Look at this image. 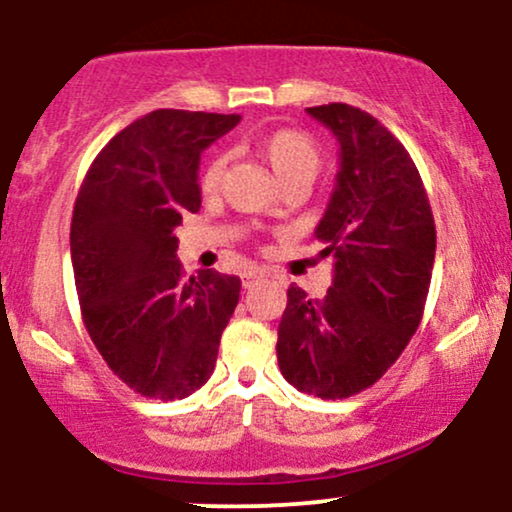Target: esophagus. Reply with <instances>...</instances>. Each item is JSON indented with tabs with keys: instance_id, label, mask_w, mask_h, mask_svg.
<instances>
[{
	"instance_id": "1",
	"label": "esophagus",
	"mask_w": 512,
	"mask_h": 512,
	"mask_svg": "<svg viewBox=\"0 0 512 512\" xmlns=\"http://www.w3.org/2000/svg\"><path fill=\"white\" fill-rule=\"evenodd\" d=\"M262 272H257V269H252V272H245L243 274V286H245V289H250V286H255L257 284V281H260L262 279Z\"/></svg>"
}]
</instances>
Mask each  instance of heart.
<instances>
[{
	"label": "heart",
	"mask_w": 512,
	"mask_h": 512,
	"mask_svg": "<svg viewBox=\"0 0 512 512\" xmlns=\"http://www.w3.org/2000/svg\"><path fill=\"white\" fill-rule=\"evenodd\" d=\"M257 156L267 163L269 170L276 175L281 185L291 180H308L313 182L317 170L322 166L320 146L310 134L301 129H274V132L264 134L255 142ZM223 170H226V158L216 156L211 158L204 168L202 180H199V190L202 195H216L223 180Z\"/></svg>",
	"instance_id": "heart-1"
}]
</instances>
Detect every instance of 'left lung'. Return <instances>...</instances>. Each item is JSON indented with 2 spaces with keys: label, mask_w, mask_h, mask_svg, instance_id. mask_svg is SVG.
Listing matches in <instances>:
<instances>
[{
  "label": "left lung",
  "mask_w": 512,
  "mask_h": 512,
  "mask_svg": "<svg viewBox=\"0 0 512 512\" xmlns=\"http://www.w3.org/2000/svg\"><path fill=\"white\" fill-rule=\"evenodd\" d=\"M339 142V173L315 238L334 257L325 298L289 286L281 375L296 390L346 399L375 385L419 330L436 260V223L399 139L346 103L308 108Z\"/></svg>",
  "instance_id": "left-lung-1"
}]
</instances>
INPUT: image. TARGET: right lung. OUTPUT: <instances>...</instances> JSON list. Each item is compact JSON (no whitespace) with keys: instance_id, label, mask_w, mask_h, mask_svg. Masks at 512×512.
Returning a JSON list of instances; mask_svg holds the SVG:
<instances>
[{"instance_id":"add662e5","label":"right lung","mask_w":512,"mask_h":512,"mask_svg":"<svg viewBox=\"0 0 512 512\" xmlns=\"http://www.w3.org/2000/svg\"><path fill=\"white\" fill-rule=\"evenodd\" d=\"M240 115L154 110L93 158L72 214L81 317L129 390L173 402L214 373L240 279L207 269L185 279L175 228L197 214L199 156Z\"/></svg>"}]
</instances>
